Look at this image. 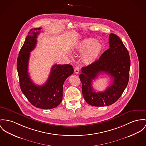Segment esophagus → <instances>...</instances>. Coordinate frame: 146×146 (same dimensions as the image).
<instances>
[{
    "mask_svg": "<svg viewBox=\"0 0 146 146\" xmlns=\"http://www.w3.org/2000/svg\"><path fill=\"white\" fill-rule=\"evenodd\" d=\"M79 72V68L78 67H76L74 68V73L76 74H78Z\"/></svg>",
    "mask_w": 146,
    "mask_h": 146,
    "instance_id": "esophagus-1",
    "label": "esophagus"
}]
</instances>
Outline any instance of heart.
Masks as SVG:
<instances>
[{
    "instance_id": "b5f03b06",
    "label": "heart",
    "mask_w": 146,
    "mask_h": 146,
    "mask_svg": "<svg viewBox=\"0 0 146 146\" xmlns=\"http://www.w3.org/2000/svg\"><path fill=\"white\" fill-rule=\"evenodd\" d=\"M102 46L98 42L92 38H86L79 42L76 47V51L79 53L84 54L83 57V62L90 64L93 63L100 55Z\"/></svg>"
}]
</instances>
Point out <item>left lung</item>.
I'll list each match as a JSON object with an SVG mask.
<instances>
[{
    "label": "left lung",
    "mask_w": 146,
    "mask_h": 146,
    "mask_svg": "<svg viewBox=\"0 0 146 146\" xmlns=\"http://www.w3.org/2000/svg\"><path fill=\"white\" fill-rule=\"evenodd\" d=\"M109 44L110 48L98 60L82 68V73L79 76L82 82L83 97L88 104L93 106L112 104L122 96L128 83L131 65L128 51L116 34L110 35ZM102 72L113 78V84L104 92H96L93 90L91 83Z\"/></svg>",
    "instance_id": "1"
}]
</instances>
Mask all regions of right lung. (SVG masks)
Returning a JSON list of instances; mask_svg holds the SVG:
<instances>
[{"mask_svg":"<svg viewBox=\"0 0 146 146\" xmlns=\"http://www.w3.org/2000/svg\"><path fill=\"white\" fill-rule=\"evenodd\" d=\"M41 28L31 30L19 52L17 67L20 87L29 102L36 108L48 110L56 107L62 101L63 86L66 79L73 73L70 64H54L46 83L37 86L31 80L28 72L29 59L36 45L38 35Z\"/></svg>","mask_w":146,"mask_h":146,"instance_id":"obj_1","label":"right lung"}]
</instances>
